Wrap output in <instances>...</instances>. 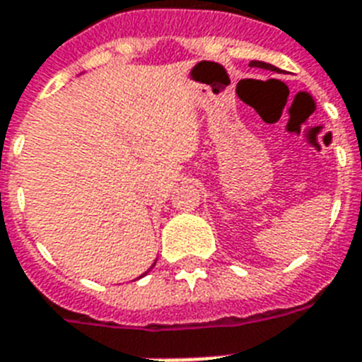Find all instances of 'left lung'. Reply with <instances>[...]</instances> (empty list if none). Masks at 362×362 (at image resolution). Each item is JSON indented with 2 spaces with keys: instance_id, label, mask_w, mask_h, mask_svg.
Returning <instances> with one entry per match:
<instances>
[{
  "instance_id": "left-lung-1",
  "label": "left lung",
  "mask_w": 362,
  "mask_h": 362,
  "mask_svg": "<svg viewBox=\"0 0 362 362\" xmlns=\"http://www.w3.org/2000/svg\"><path fill=\"white\" fill-rule=\"evenodd\" d=\"M250 66H254V68H263V69H270V71H274V66L272 64H267V62H259V60H252Z\"/></svg>"
}]
</instances>
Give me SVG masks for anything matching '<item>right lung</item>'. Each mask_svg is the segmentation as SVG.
<instances>
[{"label": "right lung", "mask_w": 362, "mask_h": 362, "mask_svg": "<svg viewBox=\"0 0 362 362\" xmlns=\"http://www.w3.org/2000/svg\"><path fill=\"white\" fill-rule=\"evenodd\" d=\"M145 274H147V272H145ZM139 278H141V276H139Z\"/></svg>", "instance_id": "add662e5"}]
</instances>
